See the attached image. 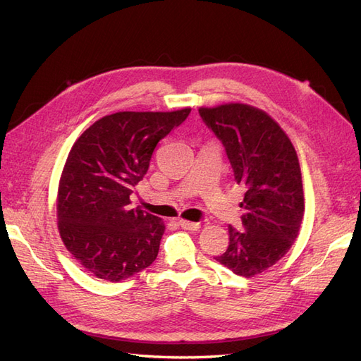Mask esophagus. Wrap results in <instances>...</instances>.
<instances>
[{
  "mask_svg": "<svg viewBox=\"0 0 361 361\" xmlns=\"http://www.w3.org/2000/svg\"><path fill=\"white\" fill-rule=\"evenodd\" d=\"M179 226L182 228H187V231H199L200 228V223H192L187 220H179Z\"/></svg>",
  "mask_w": 361,
  "mask_h": 361,
  "instance_id": "esophagus-1",
  "label": "esophagus"
}]
</instances>
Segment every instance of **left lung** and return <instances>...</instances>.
Listing matches in <instances>:
<instances>
[{"label":"left lung","mask_w":361,"mask_h":361,"mask_svg":"<svg viewBox=\"0 0 361 361\" xmlns=\"http://www.w3.org/2000/svg\"><path fill=\"white\" fill-rule=\"evenodd\" d=\"M199 114L224 146L235 180L245 187L243 231L228 226V247L215 260L236 276L253 277L285 256L298 236L304 194L297 152L257 108L226 104Z\"/></svg>","instance_id":"1"}]
</instances>
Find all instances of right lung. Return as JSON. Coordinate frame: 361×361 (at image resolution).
Returning a JSON list of instances; mask_svg holds the SVG:
<instances>
[{
    "label": "right lung",
    "mask_w": 361,
    "mask_h": 361,
    "mask_svg": "<svg viewBox=\"0 0 361 361\" xmlns=\"http://www.w3.org/2000/svg\"><path fill=\"white\" fill-rule=\"evenodd\" d=\"M191 108L122 111L94 122L75 141L59 185V231L69 253L97 279L120 281L158 256L161 218L130 207L152 154Z\"/></svg>",
    "instance_id": "obj_1"
}]
</instances>
